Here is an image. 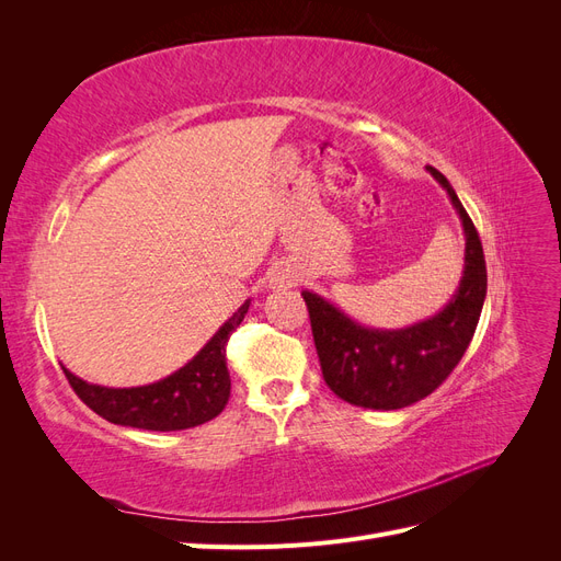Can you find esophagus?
Wrapping results in <instances>:
<instances>
[{
	"label": "esophagus",
	"mask_w": 561,
	"mask_h": 561,
	"mask_svg": "<svg viewBox=\"0 0 561 561\" xmlns=\"http://www.w3.org/2000/svg\"><path fill=\"white\" fill-rule=\"evenodd\" d=\"M299 278V274L295 268H290V266H280L274 276H271V285L274 287H287V285H293L295 280Z\"/></svg>",
	"instance_id": "1"
}]
</instances>
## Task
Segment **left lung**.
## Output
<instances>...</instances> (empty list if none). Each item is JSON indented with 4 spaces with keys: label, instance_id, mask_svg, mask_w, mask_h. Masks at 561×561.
I'll return each instance as SVG.
<instances>
[{
    "label": "left lung",
    "instance_id": "left-lung-1",
    "mask_svg": "<svg viewBox=\"0 0 561 561\" xmlns=\"http://www.w3.org/2000/svg\"><path fill=\"white\" fill-rule=\"evenodd\" d=\"M426 171L447 192L466 233L463 276L443 311L410 328L375 330L301 290L325 383L334 396L365 410H402L431 396L463 358L484 307L486 264L478 229L449 180L433 165Z\"/></svg>",
    "mask_w": 561,
    "mask_h": 561
}]
</instances>
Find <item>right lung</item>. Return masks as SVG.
Masks as SVG:
<instances>
[{
  "instance_id": "right-lung-1",
  "label": "right lung",
  "mask_w": 561,
  "mask_h": 561,
  "mask_svg": "<svg viewBox=\"0 0 561 561\" xmlns=\"http://www.w3.org/2000/svg\"><path fill=\"white\" fill-rule=\"evenodd\" d=\"M250 301L245 299L243 307L210 336V342L190 363L161 381L135 388H107L75 377L67 367L62 371L81 402L116 426L161 433L201 426L215 419L229 402L227 342L245 318Z\"/></svg>"
}]
</instances>
